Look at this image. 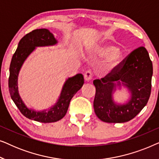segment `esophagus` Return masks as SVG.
I'll list each match as a JSON object with an SVG mask.
<instances>
[{"label":"esophagus","mask_w":159,"mask_h":159,"mask_svg":"<svg viewBox=\"0 0 159 159\" xmlns=\"http://www.w3.org/2000/svg\"><path fill=\"white\" fill-rule=\"evenodd\" d=\"M84 80H85L86 82H90V80L93 79L92 72H91L90 71H86V72L84 73Z\"/></svg>","instance_id":"1"}]
</instances>
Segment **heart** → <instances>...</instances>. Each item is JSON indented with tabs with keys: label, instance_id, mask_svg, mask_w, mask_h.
I'll return each instance as SVG.
<instances>
[{
	"label": "heart",
	"instance_id": "b5f03b06",
	"mask_svg": "<svg viewBox=\"0 0 159 159\" xmlns=\"http://www.w3.org/2000/svg\"><path fill=\"white\" fill-rule=\"evenodd\" d=\"M95 54L98 56H106L101 66V71L103 74H108L114 70L120 64L123 59V53L119 48L110 45L98 46L95 50Z\"/></svg>",
	"mask_w": 159,
	"mask_h": 159
}]
</instances>
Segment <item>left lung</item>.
Here are the masks:
<instances>
[{
    "instance_id": "left-lung-1",
    "label": "left lung",
    "mask_w": 159,
    "mask_h": 159,
    "mask_svg": "<svg viewBox=\"0 0 159 159\" xmlns=\"http://www.w3.org/2000/svg\"><path fill=\"white\" fill-rule=\"evenodd\" d=\"M153 64L144 47L134 50L111 72L95 80L93 102L96 116L104 122L124 123L134 118L146 105L151 95ZM125 86L130 93L125 104L116 103L112 94Z\"/></svg>"
}]
</instances>
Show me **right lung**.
I'll return each mask as SVG.
<instances>
[{"label":"right lung","mask_w":159,"mask_h":159,"mask_svg":"<svg viewBox=\"0 0 159 159\" xmlns=\"http://www.w3.org/2000/svg\"><path fill=\"white\" fill-rule=\"evenodd\" d=\"M57 43V40L48 30H34L21 39L11 61L8 88L11 99L24 116L39 122L51 123L61 119L66 114L71 99L84 84L82 74L69 77L63 85L57 102L48 109L38 111L28 108L24 103L18 90V76L24 62L37 47L51 46Z\"/></svg>","instance_id":"obj_1"}]
</instances>
